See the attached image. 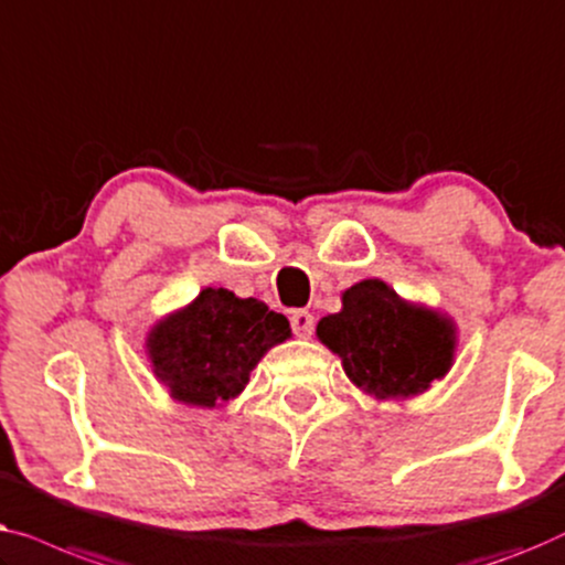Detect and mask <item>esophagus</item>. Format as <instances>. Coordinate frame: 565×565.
<instances>
[{
    "mask_svg": "<svg viewBox=\"0 0 565 565\" xmlns=\"http://www.w3.org/2000/svg\"><path fill=\"white\" fill-rule=\"evenodd\" d=\"M291 330L297 332L299 338H309L315 332V317L312 312H307V309H297V312H291Z\"/></svg>",
    "mask_w": 565,
    "mask_h": 565,
    "instance_id": "obj_1",
    "label": "esophagus"
}]
</instances>
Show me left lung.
<instances>
[{"label": "left lung", "mask_w": 565, "mask_h": 565, "mask_svg": "<svg viewBox=\"0 0 565 565\" xmlns=\"http://www.w3.org/2000/svg\"><path fill=\"white\" fill-rule=\"evenodd\" d=\"M317 338L343 359L355 386L376 399L423 394L452 365L456 328L433 309L409 305L384 281L343 294V309L317 322Z\"/></svg>", "instance_id": "obj_1"}]
</instances>
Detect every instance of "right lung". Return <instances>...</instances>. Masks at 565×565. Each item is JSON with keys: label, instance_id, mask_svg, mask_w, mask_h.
Listing matches in <instances>:
<instances>
[{"label": "right lung", "instance_id": "right-lung-1", "mask_svg": "<svg viewBox=\"0 0 565 565\" xmlns=\"http://www.w3.org/2000/svg\"><path fill=\"white\" fill-rule=\"evenodd\" d=\"M289 335V320L264 301L206 286L192 305L150 330L148 355L173 399L217 407L235 399L268 348Z\"/></svg>", "mask_w": 565, "mask_h": 565}]
</instances>
